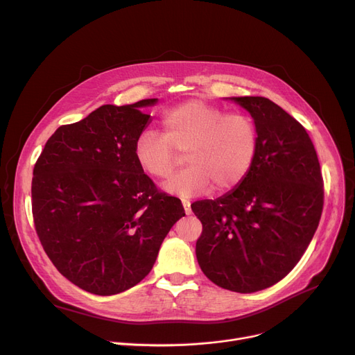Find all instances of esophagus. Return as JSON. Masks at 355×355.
Wrapping results in <instances>:
<instances>
[{"label":"esophagus","mask_w":355,"mask_h":355,"mask_svg":"<svg viewBox=\"0 0 355 355\" xmlns=\"http://www.w3.org/2000/svg\"><path fill=\"white\" fill-rule=\"evenodd\" d=\"M182 205H183L184 214H186V215H191V214H192V209H191V202H189V200H183V202H182Z\"/></svg>","instance_id":"34e87169"}]
</instances>
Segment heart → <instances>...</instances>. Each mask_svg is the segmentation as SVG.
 <instances>
[{"mask_svg": "<svg viewBox=\"0 0 355 355\" xmlns=\"http://www.w3.org/2000/svg\"><path fill=\"white\" fill-rule=\"evenodd\" d=\"M163 133L141 130L133 156L141 172L156 179L168 176L184 152L186 168L163 183V191L180 198L231 191L243 182L257 160L259 137L252 119L227 114L203 100H191L166 110Z\"/></svg>", "mask_w": 355, "mask_h": 355, "instance_id": "obj_1", "label": "heart"}]
</instances>
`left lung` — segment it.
I'll return each instance as SVG.
<instances>
[{
  "instance_id": "1",
  "label": "left lung",
  "mask_w": 355,
  "mask_h": 355,
  "mask_svg": "<svg viewBox=\"0 0 355 355\" xmlns=\"http://www.w3.org/2000/svg\"><path fill=\"white\" fill-rule=\"evenodd\" d=\"M251 114L257 160L223 196L192 203L203 231L196 258L220 288L251 294L272 286L298 263L322 214L320 162L306 130L265 97H226Z\"/></svg>"
}]
</instances>
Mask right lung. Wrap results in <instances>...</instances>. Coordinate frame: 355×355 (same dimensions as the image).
Returning a JSON list of instances; mask_svg holds the SVG:
<instances>
[{"label":"right lung","instance_id":"right-lung-1","mask_svg":"<svg viewBox=\"0 0 355 355\" xmlns=\"http://www.w3.org/2000/svg\"><path fill=\"white\" fill-rule=\"evenodd\" d=\"M157 98L104 104L58 128L33 172L37 235L46 254L78 288L120 294L148 275L171 227L184 216L178 198L156 189L133 156Z\"/></svg>","mask_w":355,"mask_h":355}]
</instances>
